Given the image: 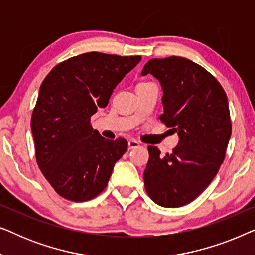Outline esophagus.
I'll return each instance as SVG.
<instances>
[{"label": "esophagus", "mask_w": 255, "mask_h": 255, "mask_svg": "<svg viewBox=\"0 0 255 255\" xmlns=\"http://www.w3.org/2000/svg\"><path fill=\"white\" fill-rule=\"evenodd\" d=\"M139 146H140V144H139L137 140H133V139H132V140H128V149L137 148Z\"/></svg>", "instance_id": "34e87169"}]
</instances>
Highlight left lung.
Listing matches in <instances>:
<instances>
[{
	"mask_svg": "<svg viewBox=\"0 0 255 255\" xmlns=\"http://www.w3.org/2000/svg\"><path fill=\"white\" fill-rule=\"evenodd\" d=\"M141 74L161 83L160 121L180 138L166 155L147 147L146 193L161 207H183L211 183L224 161L232 132L228 96L214 75L182 57L151 59Z\"/></svg>",
	"mask_w": 255,
	"mask_h": 255,
	"instance_id": "1",
	"label": "left lung"
}]
</instances>
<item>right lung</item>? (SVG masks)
Here are the masks:
<instances>
[{
    "label": "right lung",
    "mask_w": 255,
    "mask_h": 255,
    "mask_svg": "<svg viewBox=\"0 0 255 255\" xmlns=\"http://www.w3.org/2000/svg\"><path fill=\"white\" fill-rule=\"evenodd\" d=\"M140 59L88 52L58 64L41 83L31 116L34 153L41 173L66 200L100 195L127 152L125 139L101 137L90 118L108 106L115 87Z\"/></svg>",
    "instance_id": "obj_1"
}]
</instances>
